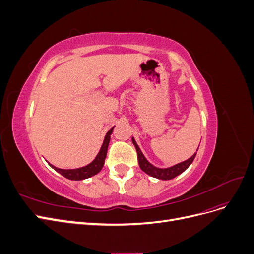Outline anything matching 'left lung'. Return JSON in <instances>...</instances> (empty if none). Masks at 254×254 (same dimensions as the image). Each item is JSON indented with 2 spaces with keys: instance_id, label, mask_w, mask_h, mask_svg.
<instances>
[{
  "instance_id": "1",
  "label": "left lung",
  "mask_w": 254,
  "mask_h": 254,
  "mask_svg": "<svg viewBox=\"0 0 254 254\" xmlns=\"http://www.w3.org/2000/svg\"><path fill=\"white\" fill-rule=\"evenodd\" d=\"M131 140H132L133 145L135 146L136 153H137V160H139V165L141 167V170L147 175L153 177V178H157V179H160V180H171V179L175 178V177L182 174L191 163H193V161H194V159L196 157V153H197V152H195L193 156L189 158L188 160L183 161V162L175 164V165L170 166V167L161 168V167H157L153 164H151L149 161L145 158V156L143 155V152L140 149L139 145L136 144L133 136L131 137Z\"/></svg>"
}]
</instances>
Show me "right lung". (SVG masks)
<instances>
[{
  "instance_id": "add662e5",
  "label": "right lung",
  "mask_w": 254,
  "mask_h": 254,
  "mask_svg": "<svg viewBox=\"0 0 254 254\" xmlns=\"http://www.w3.org/2000/svg\"><path fill=\"white\" fill-rule=\"evenodd\" d=\"M113 128H114V126L109 130L108 132L106 133L103 145H102L101 149H99L97 156L88 165L79 167V168H74V170H63V168L55 167L54 165H52L51 163H49V164L57 173H59L60 175H63L64 177H65L66 179H70V180H76V181H77V180H84V179L90 178V177H92V176H95L96 174H98L99 172L102 171V168L105 164V159H106V156H107V150H108V145H109V142H110V137H111V134L113 132Z\"/></svg>"
}]
</instances>
